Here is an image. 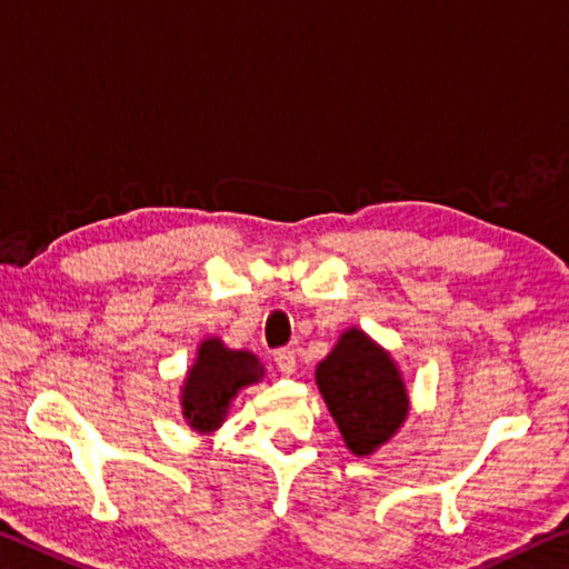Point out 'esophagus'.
Instances as JSON below:
<instances>
[{
    "label": "esophagus",
    "instance_id": "1",
    "mask_svg": "<svg viewBox=\"0 0 569 569\" xmlns=\"http://www.w3.org/2000/svg\"><path fill=\"white\" fill-rule=\"evenodd\" d=\"M273 359H276V365H278V369H281L283 375H293V369H296V351L291 347L276 349Z\"/></svg>",
    "mask_w": 569,
    "mask_h": 569
}]
</instances>
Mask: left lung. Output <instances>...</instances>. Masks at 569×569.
I'll return each mask as SVG.
<instances>
[{"mask_svg":"<svg viewBox=\"0 0 569 569\" xmlns=\"http://www.w3.org/2000/svg\"><path fill=\"white\" fill-rule=\"evenodd\" d=\"M317 382L351 453L369 456L395 436L408 415V392L385 349L359 329L317 367Z\"/></svg>","mask_w":569,"mask_h":569,"instance_id":"obj_1","label":"left lung"}]
</instances>
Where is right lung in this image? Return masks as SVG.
Wrapping results in <instances>:
<instances>
[{
  "mask_svg": "<svg viewBox=\"0 0 569 569\" xmlns=\"http://www.w3.org/2000/svg\"><path fill=\"white\" fill-rule=\"evenodd\" d=\"M260 377H263V367L250 351H232L220 339L202 341L182 390L187 422L200 432L214 430L240 387L258 382Z\"/></svg>",
  "mask_w": 569,
  "mask_h": 569,
  "instance_id": "right-lung-1",
  "label": "right lung"
}]
</instances>
